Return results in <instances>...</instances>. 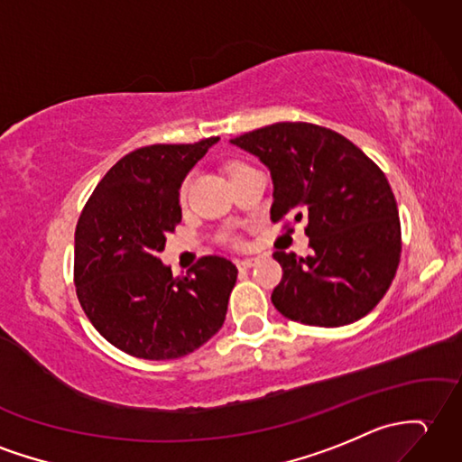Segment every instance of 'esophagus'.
Here are the masks:
<instances>
[{
    "instance_id": "34e87169",
    "label": "esophagus",
    "mask_w": 462,
    "mask_h": 462,
    "mask_svg": "<svg viewBox=\"0 0 462 462\" xmlns=\"http://www.w3.org/2000/svg\"><path fill=\"white\" fill-rule=\"evenodd\" d=\"M257 263V257H244V260H238V267L240 270H250Z\"/></svg>"
}]
</instances>
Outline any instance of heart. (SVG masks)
<instances>
[{
  "mask_svg": "<svg viewBox=\"0 0 462 462\" xmlns=\"http://www.w3.org/2000/svg\"><path fill=\"white\" fill-rule=\"evenodd\" d=\"M187 189H189V180L182 182V187H180V197L182 199H185V195H187Z\"/></svg>",
  "mask_w": 462,
  "mask_h": 462,
  "instance_id": "1",
  "label": "heart"
}]
</instances>
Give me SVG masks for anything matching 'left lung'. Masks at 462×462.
<instances>
[{"label": "left lung", "instance_id": "8db88e82", "mask_svg": "<svg viewBox=\"0 0 462 462\" xmlns=\"http://www.w3.org/2000/svg\"><path fill=\"white\" fill-rule=\"evenodd\" d=\"M230 143L270 171L272 220H307L310 255L273 254L283 267L275 309L313 327L366 317L390 289L402 254L398 205L378 165L345 135L303 122L265 125Z\"/></svg>", "mask_w": 462, "mask_h": 462}]
</instances>
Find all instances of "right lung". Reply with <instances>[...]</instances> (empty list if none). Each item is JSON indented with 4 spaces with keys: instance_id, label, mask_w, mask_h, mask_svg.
I'll return each mask as SVG.
<instances>
[{
    "instance_id": "1",
    "label": "right lung",
    "mask_w": 462,
    "mask_h": 462,
    "mask_svg": "<svg viewBox=\"0 0 462 462\" xmlns=\"http://www.w3.org/2000/svg\"><path fill=\"white\" fill-rule=\"evenodd\" d=\"M220 137L149 145L122 157L94 189L74 234V285L100 335L132 356L171 360L217 335L238 270L205 255L190 275L161 262L180 222L179 190Z\"/></svg>"
}]
</instances>
